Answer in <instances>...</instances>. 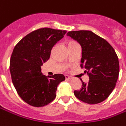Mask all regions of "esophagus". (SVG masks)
<instances>
[{
	"mask_svg": "<svg viewBox=\"0 0 126 126\" xmlns=\"http://www.w3.org/2000/svg\"><path fill=\"white\" fill-rule=\"evenodd\" d=\"M65 76L66 80H71V79H72V78H71V77H70V76L68 75H65Z\"/></svg>",
	"mask_w": 126,
	"mask_h": 126,
	"instance_id": "1",
	"label": "esophagus"
}]
</instances>
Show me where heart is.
<instances>
[{
  "label": "heart",
  "instance_id": "b5f03b06",
  "mask_svg": "<svg viewBox=\"0 0 126 126\" xmlns=\"http://www.w3.org/2000/svg\"><path fill=\"white\" fill-rule=\"evenodd\" d=\"M76 44V42H70L69 43V45H72V44Z\"/></svg>",
  "mask_w": 126,
  "mask_h": 126
}]
</instances>
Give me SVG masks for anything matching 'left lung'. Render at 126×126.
Instances as JSON below:
<instances>
[{
    "label": "left lung",
    "instance_id": "left-lung-1",
    "mask_svg": "<svg viewBox=\"0 0 126 126\" xmlns=\"http://www.w3.org/2000/svg\"><path fill=\"white\" fill-rule=\"evenodd\" d=\"M67 35L80 45V67L87 69L89 81L74 91L78 100L89 104L105 100L114 89L118 79L119 64L115 50L105 39L90 31H69ZM81 80V79H80Z\"/></svg>",
    "mask_w": 126,
    "mask_h": 126
}]
</instances>
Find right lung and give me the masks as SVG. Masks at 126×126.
<instances>
[{"mask_svg":"<svg viewBox=\"0 0 126 126\" xmlns=\"http://www.w3.org/2000/svg\"><path fill=\"white\" fill-rule=\"evenodd\" d=\"M66 32L39 29L25 36L14 48L9 67L12 82L19 96L31 106L42 107L53 101L58 85L65 79L63 74L44 75L41 67Z\"/></svg>","mask_w":126,"mask_h":126,"instance_id":"add662e5","label":"right lung"}]
</instances>
